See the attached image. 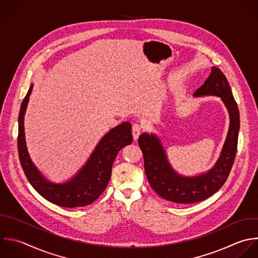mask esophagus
<instances>
[{
    "mask_svg": "<svg viewBox=\"0 0 258 258\" xmlns=\"http://www.w3.org/2000/svg\"><path fill=\"white\" fill-rule=\"evenodd\" d=\"M141 133H142V126L139 124H134L132 126V135L134 140H137Z\"/></svg>",
    "mask_w": 258,
    "mask_h": 258,
    "instance_id": "obj_1",
    "label": "esophagus"
}]
</instances>
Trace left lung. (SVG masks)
<instances>
[{"label": "left lung", "instance_id": "8db88e82", "mask_svg": "<svg viewBox=\"0 0 258 258\" xmlns=\"http://www.w3.org/2000/svg\"><path fill=\"white\" fill-rule=\"evenodd\" d=\"M194 96L220 97L230 116L228 135L221 155L209 171L196 176L180 175L171 167L156 135L143 133L138 139L143 153L145 173L151 187L162 199L177 204L198 203L218 191L229 176L237 152L239 110L224 74L213 67L209 78Z\"/></svg>", "mask_w": 258, "mask_h": 258}]
</instances>
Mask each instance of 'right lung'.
Wrapping results in <instances>:
<instances>
[{
    "mask_svg": "<svg viewBox=\"0 0 258 258\" xmlns=\"http://www.w3.org/2000/svg\"><path fill=\"white\" fill-rule=\"evenodd\" d=\"M33 85L24 98L19 113L18 152L25 175L35 190L45 200L64 208L85 207L94 203L106 189L111 178L112 166L118 152L133 141L131 124L123 122L111 129L98 143L81 170L64 183L47 180L33 164L26 147L24 115Z\"/></svg>",
    "mask_w": 258,
    "mask_h": 258,
    "instance_id": "1",
    "label": "right lung"
}]
</instances>
